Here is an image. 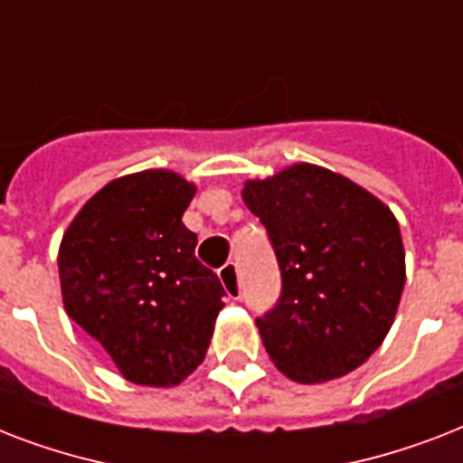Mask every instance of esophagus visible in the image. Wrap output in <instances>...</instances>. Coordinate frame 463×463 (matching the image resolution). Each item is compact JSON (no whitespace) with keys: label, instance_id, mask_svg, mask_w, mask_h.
Instances as JSON below:
<instances>
[{"label":"esophagus","instance_id":"obj_1","mask_svg":"<svg viewBox=\"0 0 463 463\" xmlns=\"http://www.w3.org/2000/svg\"><path fill=\"white\" fill-rule=\"evenodd\" d=\"M218 279L223 283L225 296L231 298V300H238L242 288H240V276H238V264L235 261H228L221 271H218Z\"/></svg>","mask_w":463,"mask_h":463}]
</instances>
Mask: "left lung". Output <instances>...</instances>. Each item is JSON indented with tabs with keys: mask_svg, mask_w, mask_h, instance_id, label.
Here are the masks:
<instances>
[{
	"mask_svg": "<svg viewBox=\"0 0 463 463\" xmlns=\"http://www.w3.org/2000/svg\"><path fill=\"white\" fill-rule=\"evenodd\" d=\"M242 199L267 228L281 267V298L257 319L269 358L303 384L353 373L392 329L406 283L392 209L312 163L247 180Z\"/></svg>",
	"mask_w": 463,
	"mask_h": 463,
	"instance_id": "1",
	"label": "left lung"
}]
</instances>
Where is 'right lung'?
<instances>
[{"mask_svg":"<svg viewBox=\"0 0 463 463\" xmlns=\"http://www.w3.org/2000/svg\"><path fill=\"white\" fill-rule=\"evenodd\" d=\"M194 194L173 170L125 175L90 196L61 238L64 309L134 384L175 387L194 373L223 309V286L182 223Z\"/></svg>","mask_w":463,"mask_h":463,"instance_id":"obj_1","label":"right lung"}]
</instances>
